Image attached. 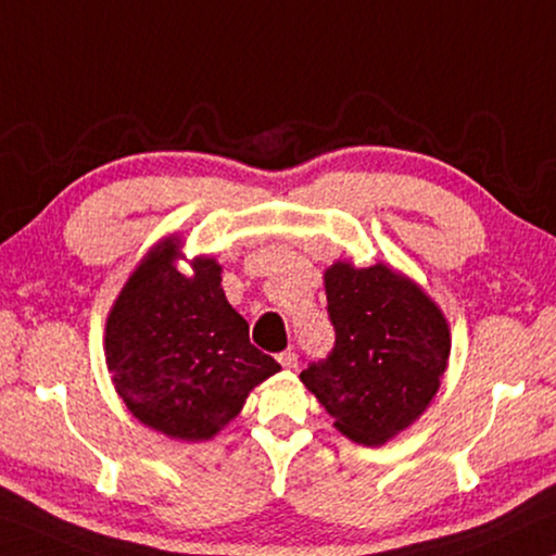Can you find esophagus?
Listing matches in <instances>:
<instances>
[{
	"mask_svg": "<svg viewBox=\"0 0 556 556\" xmlns=\"http://www.w3.org/2000/svg\"><path fill=\"white\" fill-rule=\"evenodd\" d=\"M277 361L281 363V368L294 370L296 365H299V355H296L294 351H285V353H279V355H277Z\"/></svg>",
	"mask_w": 556,
	"mask_h": 556,
	"instance_id": "esophagus-1",
	"label": "esophagus"
}]
</instances>
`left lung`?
<instances>
[{
    "mask_svg": "<svg viewBox=\"0 0 556 556\" xmlns=\"http://www.w3.org/2000/svg\"><path fill=\"white\" fill-rule=\"evenodd\" d=\"M336 343L301 382L348 439L380 446L425 412L451 351L448 326L425 291L390 267L326 271Z\"/></svg>",
    "mask_w": 556,
    "mask_h": 556,
    "instance_id": "left-lung-1",
    "label": "left lung"
}]
</instances>
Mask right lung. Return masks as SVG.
Returning a JSON list of instances; mask_svg holds the SVG:
<instances>
[{
	"label": "right lung",
	"mask_w": 556,
	"mask_h": 556,
	"mask_svg": "<svg viewBox=\"0 0 556 556\" xmlns=\"http://www.w3.org/2000/svg\"><path fill=\"white\" fill-rule=\"evenodd\" d=\"M176 242L149 252L112 306L105 355L127 409L166 437L199 441L242 409L248 392L279 370L250 343V326L225 299L215 260L174 267Z\"/></svg>",
	"instance_id": "right-lung-1"
}]
</instances>
